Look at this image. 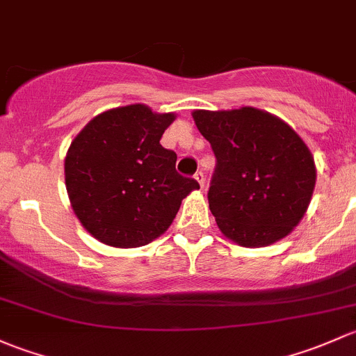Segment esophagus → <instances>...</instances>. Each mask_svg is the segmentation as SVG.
Here are the masks:
<instances>
[{"instance_id":"1","label":"esophagus","mask_w":356,"mask_h":356,"mask_svg":"<svg viewBox=\"0 0 356 356\" xmlns=\"http://www.w3.org/2000/svg\"><path fill=\"white\" fill-rule=\"evenodd\" d=\"M193 178L197 179V183H199V185H200V188H204V185H205V177H204L202 171H197L195 177H193Z\"/></svg>"}]
</instances>
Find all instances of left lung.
Returning <instances> with one entry per match:
<instances>
[{"instance_id": "1", "label": "left lung", "mask_w": 356, "mask_h": 356, "mask_svg": "<svg viewBox=\"0 0 356 356\" xmlns=\"http://www.w3.org/2000/svg\"><path fill=\"white\" fill-rule=\"evenodd\" d=\"M192 116L218 159L207 199L221 233L248 248L288 236L305 216L317 178L302 137L252 106L195 109Z\"/></svg>"}]
</instances>
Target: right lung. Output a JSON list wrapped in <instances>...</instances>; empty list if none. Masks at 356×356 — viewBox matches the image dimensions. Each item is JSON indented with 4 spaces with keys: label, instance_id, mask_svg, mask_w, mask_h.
<instances>
[{
    "label": "right lung",
    "instance_id": "right-lung-1",
    "mask_svg": "<svg viewBox=\"0 0 356 356\" xmlns=\"http://www.w3.org/2000/svg\"><path fill=\"white\" fill-rule=\"evenodd\" d=\"M175 113L128 104L94 116L70 144L65 183L80 225L101 243L135 248L173 222L199 183L177 173V154L159 144Z\"/></svg>",
    "mask_w": 356,
    "mask_h": 356
}]
</instances>
